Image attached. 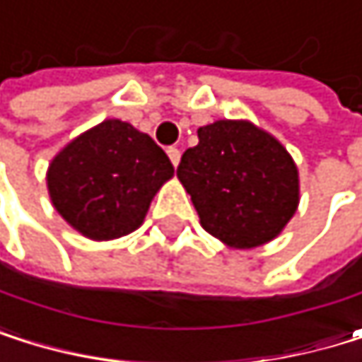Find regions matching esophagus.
<instances>
[{
    "label": "esophagus",
    "mask_w": 362,
    "mask_h": 362,
    "mask_svg": "<svg viewBox=\"0 0 362 362\" xmlns=\"http://www.w3.org/2000/svg\"><path fill=\"white\" fill-rule=\"evenodd\" d=\"M166 153H168V157H170V161H173V166H179V161H181V151H179L177 146H170Z\"/></svg>",
    "instance_id": "1"
}]
</instances>
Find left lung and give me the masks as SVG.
<instances>
[{
    "mask_svg": "<svg viewBox=\"0 0 362 362\" xmlns=\"http://www.w3.org/2000/svg\"><path fill=\"white\" fill-rule=\"evenodd\" d=\"M177 177L201 226L230 248L279 238L300 203L298 166L287 148L250 120H216L198 129Z\"/></svg>",
    "mask_w": 362,
    "mask_h": 362,
    "instance_id": "left-lung-1",
    "label": "left lung"
}]
</instances>
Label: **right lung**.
Here are the masks:
<instances>
[{"mask_svg":"<svg viewBox=\"0 0 362 362\" xmlns=\"http://www.w3.org/2000/svg\"><path fill=\"white\" fill-rule=\"evenodd\" d=\"M175 168L151 136L107 118L73 138L47 168L51 205L83 238L134 233Z\"/></svg>","mask_w":362,"mask_h":362,"instance_id":"1","label":"right lung"}]
</instances>
